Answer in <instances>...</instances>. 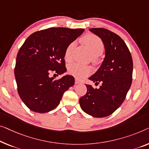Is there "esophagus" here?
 I'll return each mask as SVG.
<instances>
[{
  "label": "esophagus",
  "instance_id": "obj_1",
  "mask_svg": "<svg viewBox=\"0 0 149 149\" xmlns=\"http://www.w3.org/2000/svg\"><path fill=\"white\" fill-rule=\"evenodd\" d=\"M81 81L80 80H79L78 79H77V78L75 79V84H81Z\"/></svg>",
  "mask_w": 149,
  "mask_h": 149
}]
</instances>
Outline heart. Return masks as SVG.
Segmentation results:
<instances>
[{"label": "heart", "mask_w": 149, "mask_h": 149, "mask_svg": "<svg viewBox=\"0 0 149 149\" xmlns=\"http://www.w3.org/2000/svg\"><path fill=\"white\" fill-rule=\"evenodd\" d=\"M81 41L88 47L93 55L92 60L96 61V57L101 55L104 49V44L102 40L96 35L89 33L81 37ZM74 45V42H72L65 49L64 52V59L66 61H72V51ZM68 72L77 78H83L92 72V68L88 65L72 63L68 66Z\"/></svg>", "instance_id": "b5f03b06"}]
</instances>
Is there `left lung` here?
Wrapping results in <instances>:
<instances>
[{"instance_id":"left-lung-1","label":"left lung","mask_w":149,"mask_h":149,"mask_svg":"<svg viewBox=\"0 0 149 149\" xmlns=\"http://www.w3.org/2000/svg\"><path fill=\"white\" fill-rule=\"evenodd\" d=\"M90 31L100 37L105 47L102 64L89 77L102 86L97 89L86 84L87 92L79 98V104L88 114L102 118L115 112L126 98L132 84L133 62L125 42L116 33L104 28Z\"/></svg>"}]
</instances>
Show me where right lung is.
Here are the masks:
<instances>
[{
  "instance_id": "right-lung-1",
  "label": "right lung",
  "mask_w": 149,
  "mask_h": 149,
  "mask_svg": "<svg viewBox=\"0 0 149 149\" xmlns=\"http://www.w3.org/2000/svg\"><path fill=\"white\" fill-rule=\"evenodd\" d=\"M84 31L48 28L32 33L21 47L15 75L18 94L31 110L45 113L53 110L59 105L64 92L74 86L72 75L55 79L51 74L58 75L66 72L65 49Z\"/></svg>"
}]
</instances>
